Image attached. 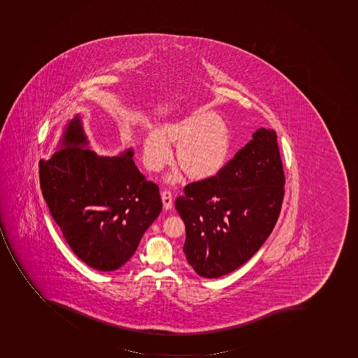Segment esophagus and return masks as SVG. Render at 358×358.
<instances>
[{"label": "esophagus", "instance_id": "obj_1", "mask_svg": "<svg viewBox=\"0 0 358 358\" xmlns=\"http://www.w3.org/2000/svg\"><path fill=\"white\" fill-rule=\"evenodd\" d=\"M161 196H162L163 206H164V208H166V210L172 208V205H173V195H172L171 190H163L162 195Z\"/></svg>", "mask_w": 358, "mask_h": 358}]
</instances>
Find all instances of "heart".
Wrapping results in <instances>:
<instances>
[{
  "mask_svg": "<svg viewBox=\"0 0 358 358\" xmlns=\"http://www.w3.org/2000/svg\"><path fill=\"white\" fill-rule=\"evenodd\" d=\"M169 143L179 144L177 159L192 177L210 175L222 166L229 150L226 127L213 112L201 111L170 124L162 132L153 130L144 139V163L159 171L170 157Z\"/></svg>",
  "mask_w": 358,
  "mask_h": 358,
  "instance_id": "obj_1",
  "label": "heart"
}]
</instances>
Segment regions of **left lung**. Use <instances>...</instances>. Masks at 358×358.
<instances>
[{
    "mask_svg": "<svg viewBox=\"0 0 358 358\" xmlns=\"http://www.w3.org/2000/svg\"><path fill=\"white\" fill-rule=\"evenodd\" d=\"M285 183L277 134L259 128L217 175L185 187L175 205L196 273L222 277L261 248L279 219Z\"/></svg>",
    "mask_w": 358,
    "mask_h": 358,
    "instance_id": "1",
    "label": "left lung"
}]
</instances>
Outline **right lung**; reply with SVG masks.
I'll list each match as a JSON object with an SVG mask.
<instances>
[{
  "instance_id": "add662e5",
  "label": "right lung",
  "mask_w": 358,
  "mask_h": 358,
  "mask_svg": "<svg viewBox=\"0 0 358 358\" xmlns=\"http://www.w3.org/2000/svg\"><path fill=\"white\" fill-rule=\"evenodd\" d=\"M76 115L50 159H41L39 183L52 217L76 255L90 268L111 272L135 254L162 210L159 186L132 159L99 157L87 145Z\"/></svg>"
}]
</instances>
